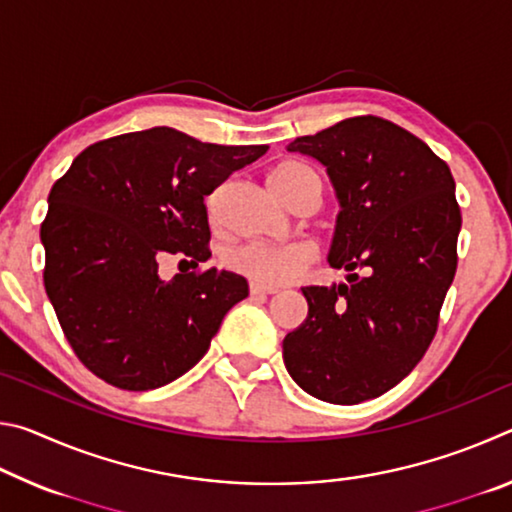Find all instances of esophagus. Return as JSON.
Masks as SVG:
<instances>
[{
    "label": "esophagus",
    "mask_w": 512,
    "mask_h": 512,
    "mask_svg": "<svg viewBox=\"0 0 512 512\" xmlns=\"http://www.w3.org/2000/svg\"><path fill=\"white\" fill-rule=\"evenodd\" d=\"M271 293H277V289H273V287H259V284L250 282V296L259 298V296H271Z\"/></svg>",
    "instance_id": "1"
}]
</instances>
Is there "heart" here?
I'll use <instances>...</instances> for the list:
<instances>
[{
    "label": "heart",
    "mask_w": 512,
    "mask_h": 512,
    "mask_svg": "<svg viewBox=\"0 0 512 512\" xmlns=\"http://www.w3.org/2000/svg\"><path fill=\"white\" fill-rule=\"evenodd\" d=\"M300 171H307L300 162H284L275 167L268 180L271 183H287ZM316 259V248L305 241L291 244H273V241H246L228 250L225 262L239 275L248 277L259 287H280L293 282L305 273V268Z\"/></svg>",
    "instance_id": "heart-1"
}]
</instances>
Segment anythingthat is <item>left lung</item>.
Masks as SVG:
<instances>
[{
  "mask_svg": "<svg viewBox=\"0 0 512 512\" xmlns=\"http://www.w3.org/2000/svg\"><path fill=\"white\" fill-rule=\"evenodd\" d=\"M287 149L327 169L341 205L329 264L348 282L302 289L309 314L284 336V366L323 402L372 400L400 384L436 336L461 232L452 171L418 137L372 115Z\"/></svg>",
  "mask_w": 512,
  "mask_h": 512,
  "instance_id": "obj_1",
  "label": "left lung"
}]
</instances>
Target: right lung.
<instances>
[{
	"instance_id": "right-lung-1",
	"label": "right lung",
	"mask_w": 512,
	"mask_h": 512,
	"mask_svg": "<svg viewBox=\"0 0 512 512\" xmlns=\"http://www.w3.org/2000/svg\"><path fill=\"white\" fill-rule=\"evenodd\" d=\"M266 151L158 126L88 146L56 180L40 225L45 289L99 379L151 391L203 359L223 316L248 296L246 277L205 268L167 282L158 262L210 259L205 196Z\"/></svg>"
}]
</instances>
